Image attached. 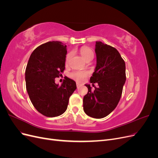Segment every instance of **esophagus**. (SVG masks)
I'll return each mask as SVG.
<instances>
[{
    "mask_svg": "<svg viewBox=\"0 0 158 158\" xmlns=\"http://www.w3.org/2000/svg\"><path fill=\"white\" fill-rule=\"evenodd\" d=\"M81 85V84H79V83H76V86H77V88H79L80 86Z\"/></svg>",
    "mask_w": 158,
    "mask_h": 158,
    "instance_id": "esophagus-1",
    "label": "esophagus"
}]
</instances>
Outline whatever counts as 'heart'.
<instances>
[{
  "label": "heart",
  "instance_id": "1",
  "mask_svg": "<svg viewBox=\"0 0 158 158\" xmlns=\"http://www.w3.org/2000/svg\"><path fill=\"white\" fill-rule=\"evenodd\" d=\"M80 53L83 57V59L85 60H88L89 59H93L94 57V52L92 50L89 49V47H83L80 49ZM72 56H73V52H69L66 55V59H65V63L68 64L71 59ZM89 73L87 71H80V70H76L70 74V76L72 78H73L76 81L79 82H84L85 79L87 78Z\"/></svg>",
  "mask_w": 158,
  "mask_h": 158
}]
</instances>
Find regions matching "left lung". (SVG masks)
<instances>
[{"label":"left lung","mask_w":158,"mask_h":158,"mask_svg":"<svg viewBox=\"0 0 158 158\" xmlns=\"http://www.w3.org/2000/svg\"><path fill=\"white\" fill-rule=\"evenodd\" d=\"M97 64L90 82L85 84L88 89L83 99L84 111L88 116L102 118L115 109L121 99L123 85L126 81L125 63L118 51L102 41L95 43ZM98 83V87L94 86Z\"/></svg>","instance_id":"8db88e82"}]
</instances>
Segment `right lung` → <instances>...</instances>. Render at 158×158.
I'll return each instance as SVG.
<instances>
[{"instance_id":"add662e5","label":"right lung","mask_w":158,"mask_h":158,"mask_svg":"<svg viewBox=\"0 0 158 158\" xmlns=\"http://www.w3.org/2000/svg\"><path fill=\"white\" fill-rule=\"evenodd\" d=\"M66 53L65 44L49 41L37 47L28 60L25 73L27 92L37 111L46 117L64 113L76 89V82L69 78L61 85L55 82L64 70Z\"/></svg>"}]
</instances>
